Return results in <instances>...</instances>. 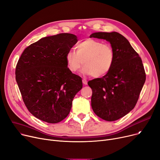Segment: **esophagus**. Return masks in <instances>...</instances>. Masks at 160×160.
<instances>
[{"label":"esophagus","mask_w":160,"mask_h":160,"mask_svg":"<svg viewBox=\"0 0 160 160\" xmlns=\"http://www.w3.org/2000/svg\"><path fill=\"white\" fill-rule=\"evenodd\" d=\"M82 83L84 84V85H87L88 84V81L86 79H83L82 80Z\"/></svg>","instance_id":"obj_1"}]
</instances>
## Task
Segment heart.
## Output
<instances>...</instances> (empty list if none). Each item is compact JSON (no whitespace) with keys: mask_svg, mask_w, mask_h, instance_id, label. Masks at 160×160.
<instances>
[{"mask_svg":"<svg viewBox=\"0 0 160 160\" xmlns=\"http://www.w3.org/2000/svg\"><path fill=\"white\" fill-rule=\"evenodd\" d=\"M115 60L112 47L108 44L93 38L82 41L76 47V52L69 51L66 55L68 70L78 71L84 64L82 73L100 78L107 74L112 69Z\"/></svg>","mask_w":160,"mask_h":160,"instance_id":"b5f03b06","label":"heart"}]
</instances>
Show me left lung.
Instances as JSON below:
<instances>
[{"label": "left lung", "instance_id": "1", "mask_svg": "<svg viewBox=\"0 0 160 160\" xmlns=\"http://www.w3.org/2000/svg\"><path fill=\"white\" fill-rule=\"evenodd\" d=\"M89 37L106 40L114 51V63L110 71L88 84L92 89L91 101L95 114L106 121H115L136 105L146 80L142 62L129 42L118 32H94Z\"/></svg>", "mask_w": 160, "mask_h": 160}]
</instances>
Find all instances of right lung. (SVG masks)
<instances>
[{
	"label": "right lung",
	"instance_id": "right-lung-1",
	"mask_svg": "<svg viewBox=\"0 0 160 160\" xmlns=\"http://www.w3.org/2000/svg\"><path fill=\"white\" fill-rule=\"evenodd\" d=\"M78 42L73 34L61 33L40 39L21 55L16 80L23 101L38 119L56 123L68 115L82 78L68 70L66 55Z\"/></svg>",
	"mask_w": 160,
	"mask_h": 160
}]
</instances>
